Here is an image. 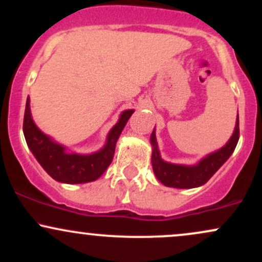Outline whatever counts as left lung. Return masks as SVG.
I'll return each instance as SVG.
<instances>
[{"mask_svg": "<svg viewBox=\"0 0 262 262\" xmlns=\"http://www.w3.org/2000/svg\"><path fill=\"white\" fill-rule=\"evenodd\" d=\"M239 116H237L235 130L227 145L204 158L196 166H183V165L169 164V162L161 160L158 144H156L155 132H152L151 144L154 149H152L151 162L155 176L158 177L159 181L167 187L193 188L202 186L217 172L219 167L233 154L237 140H239Z\"/></svg>", "mask_w": 262, "mask_h": 262, "instance_id": "obj_1", "label": "left lung"}]
</instances>
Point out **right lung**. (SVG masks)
<instances>
[{"label":"right lung","mask_w":262,"mask_h":262,"mask_svg":"<svg viewBox=\"0 0 262 262\" xmlns=\"http://www.w3.org/2000/svg\"><path fill=\"white\" fill-rule=\"evenodd\" d=\"M133 112V110H128L122 113L119 122L108 134L106 146L91 155L69 154L64 146L54 143L49 137L41 133L32 119L29 97L26 103L23 133L33 155L54 180L65 183L91 182L97 180L112 162L117 140Z\"/></svg>","instance_id":"add662e5"}]
</instances>
